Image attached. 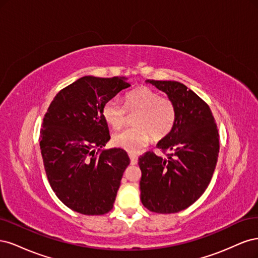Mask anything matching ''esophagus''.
Listing matches in <instances>:
<instances>
[{
	"instance_id": "esophagus-1",
	"label": "esophagus",
	"mask_w": 258,
	"mask_h": 258,
	"mask_svg": "<svg viewBox=\"0 0 258 258\" xmlns=\"http://www.w3.org/2000/svg\"><path fill=\"white\" fill-rule=\"evenodd\" d=\"M129 157H130L131 165H137V163H138V156L135 155V154H129Z\"/></svg>"
}]
</instances>
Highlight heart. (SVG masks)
I'll use <instances>...</instances> for the list:
<instances>
[{"label":"heart","instance_id":"obj_1","mask_svg":"<svg viewBox=\"0 0 258 258\" xmlns=\"http://www.w3.org/2000/svg\"><path fill=\"white\" fill-rule=\"evenodd\" d=\"M127 110L137 112L135 127L127 128L113 136V143L129 153H138L150 143L152 136L162 140L172 132L177 110L175 103L167 97H161L158 91L150 87H140L124 96V106L117 98L104 103L102 115L105 121L114 129L120 128L126 121Z\"/></svg>","mask_w":258,"mask_h":258}]
</instances>
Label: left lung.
Returning <instances> with one entry per match:
<instances>
[{"label": "left lung", "instance_id": "8db88e82", "mask_svg": "<svg viewBox=\"0 0 258 258\" xmlns=\"http://www.w3.org/2000/svg\"><path fill=\"white\" fill-rule=\"evenodd\" d=\"M146 83L173 101L177 119L172 132L157 144L168 152L166 157L147 152L139 158L141 201L152 212L176 213L207 189L216 167L220 136L209 105L185 85L174 81Z\"/></svg>", "mask_w": 258, "mask_h": 258}]
</instances>
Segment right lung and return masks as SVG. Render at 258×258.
<instances>
[{"label": "right lung", "instance_id": "obj_1", "mask_svg": "<svg viewBox=\"0 0 258 258\" xmlns=\"http://www.w3.org/2000/svg\"><path fill=\"white\" fill-rule=\"evenodd\" d=\"M126 77L84 76L57 93L45 114L41 152L56 196L71 210L102 215L113 209L130 159L121 148L102 150L111 139L102 107Z\"/></svg>", "mask_w": 258, "mask_h": 258}]
</instances>
